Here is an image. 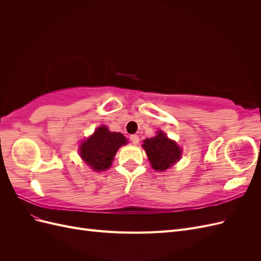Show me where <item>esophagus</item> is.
Here are the masks:
<instances>
[{
  "label": "esophagus",
  "instance_id": "34e87169",
  "mask_svg": "<svg viewBox=\"0 0 261 261\" xmlns=\"http://www.w3.org/2000/svg\"><path fill=\"white\" fill-rule=\"evenodd\" d=\"M130 140H132V143H133L134 145H138V143H139V137H138V135H132V136H130Z\"/></svg>",
  "mask_w": 261,
  "mask_h": 261
}]
</instances>
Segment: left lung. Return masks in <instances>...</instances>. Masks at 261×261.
I'll return each mask as SVG.
<instances>
[{"instance_id": "left-lung-1", "label": "left lung", "mask_w": 261, "mask_h": 261, "mask_svg": "<svg viewBox=\"0 0 261 261\" xmlns=\"http://www.w3.org/2000/svg\"><path fill=\"white\" fill-rule=\"evenodd\" d=\"M143 148L155 171H165L179 161L181 149L174 140L170 139L167 134L158 130L156 135L144 140Z\"/></svg>"}]
</instances>
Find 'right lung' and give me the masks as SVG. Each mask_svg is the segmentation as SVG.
Listing matches in <instances>:
<instances>
[{"label":"right lung","mask_w":261,"mask_h":261,"mask_svg":"<svg viewBox=\"0 0 261 261\" xmlns=\"http://www.w3.org/2000/svg\"><path fill=\"white\" fill-rule=\"evenodd\" d=\"M127 144L121 133L110 132L106 125L98 127L80 147V155L93 171H106L113 162L118 148Z\"/></svg>","instance_id":"right-lung-1"}]
</instances>
